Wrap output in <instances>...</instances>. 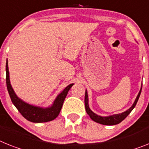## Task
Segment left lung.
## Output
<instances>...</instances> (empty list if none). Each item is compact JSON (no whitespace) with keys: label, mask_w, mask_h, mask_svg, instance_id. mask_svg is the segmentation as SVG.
Returning a JSON list of instances; mask_svg holds the SVG:
<instances>
[{"label":"left lung","mask_w":149,"mask_h":149,"mask_svg":"<svg viewBox=\"0 0 149 149\" xmlns=\"http://www.w3.org/2000/svg\"><path fill=\"white\" fill-rule=\"evenodd\" d=\"M141 92H142V88H141L140 91L139 92L138 95L136 97V100H135L134 103L132 105V107L130 109L127 110V111H125V112H123L122 113H119V114H114L112 115V116H109V117H101V116H98V115H97L96 113H95L90 110L89 107H88V93L86 91V95H85V107H86V111L87 112V113L88 114V116L91 117V119L95 121V122H96V123H98L100 124L103 125H110V126L118 124V123H120L121 121H123L130 114V113L132 111V109L134 108L135 106L136 105V103L138 102L139 98L140 96Z\"/></svg>","instance_id":"8db88e82"}]
</instances>
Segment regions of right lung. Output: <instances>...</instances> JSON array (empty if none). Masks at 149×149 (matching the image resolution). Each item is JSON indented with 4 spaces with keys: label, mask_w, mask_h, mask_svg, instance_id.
Instances as JSON below:
<instances>
[{
    "label": "right lung",
    "mask_w": 149,
    "mask_h": 149,
    "mask_svg": "<svg viewBox=\"0 0 149 149\" xmlns=\"http://www.w3.org/2000/svg\"><path fill=\"white\" fill-rule=\"evenodd\" d=\"M6 81H7V87L8 90L9 95L11 98L13 104L17 107L19 113L26 118V120L33 122V123H44L48 121L53 120L58 116L61 107L63 106L64 99L68 93L69 90L73 84L69 85L65 88L63 92L57 96V98L54 102L53 105L48 108H42V107H34L30 105L26 102H22L17 96L13 91V88L10 82V77H9L8 62L6 63Z\"/></svg>",
    "instance_id": "add662e5"
}]
</instances>
